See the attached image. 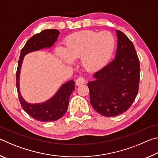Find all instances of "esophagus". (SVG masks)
Segmentation results:
<instances>
[{"instance_id": "esophagus-1", "label": "esophagus", "mask_w": 158, "mask_h": 158, "mask_svg": "<svg viewBox=\"0 0 158 158\" xmlns=\"http://www.w3.org/2000/svg\"><path fill=\"white\" fill-rule=\"evenodd\" d=\"M85 82H86V79L83 77H79L76 80V84L77 85H81L82 84H85Z\"/></svg>"}]
</instances>
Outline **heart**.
Returning a JSON list of instances; mask_svg holds the SVG:
<instances>
[{
  "mask_svg": "<svg viewBox=\"0 0 158 158\" xmlns=\"http://www.w3.org/2000/svg\"><path fill=\"white\" fill-rule=\"evenodd\" d=\"M115 39L109 31H84L71 34L65 40V48L59 47L56 54L61 60L72 65L80 58V65L87 71L100 69L114 52Z\"/></svg>",
  "mask_w": 158,
  "mask_h": 158,
  "instance_id": "heart-1",
  "label": "heart"
}]
</instances>
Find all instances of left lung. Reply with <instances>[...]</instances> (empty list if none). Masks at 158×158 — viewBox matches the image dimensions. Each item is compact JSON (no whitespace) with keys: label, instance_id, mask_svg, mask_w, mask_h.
Listing matches in <instances>:
<instances>
[{"label":"left lung","instance_id":"left-lung-1","mask_svg":"<svg viewBox=\"0 0 158 158\" xmlns=\"http://www.w3.org/2000/svg\"><path fill=\"white\" fill-rule=\"evenodd\" d=\"M116 57L93 74L88 83L90 102L95 110L106 117L126 111L137 97L140 79L139 60L129 38L116 31Z\"/></svg>","mask_w":158,"mask_h":158}]
</instances>
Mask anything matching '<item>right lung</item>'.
<instances>
[{
  "instance_id": "right-lung-1",
  "label": "right lung",
  "mask_w": 158,
  "mask_h": 158,
  "mask_svg": "<svg viewBox=\"0 0 158 158\" xmlns=\"http://www.w3.org/2000/svg\"><path fill=\"white\" fill-rule=\"evenodd\" d=\"M60 32L56 29H48L34 35L26 42L24 47L21 51L19 59L16 81L19 99L21 105L26 113L34 119L41 122L55 121L60 119L65 115L68 107L69 97L74 90V81L70 80L63 84L56 93L49 100L42 103L29 104L21 97L19 92V75L21 67L23 58L27 53L38 51L43 48L52 47L59 35Z\"/></svg>"
}]
</instances>
